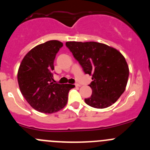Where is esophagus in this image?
Wrapping results in <instances>:
<instances>
[{"instance_id": "obj_1", "label": "esophagus", "mask_w": 150, "mask_h": 150, "mask_svg": "<svg viewBox=\"0 0 150 150\" xmlns=\"http://www.w3.org/2000/svg\"><path fill=\"white\" fill-rule=\"evenodd\" d=\"M75 86H76V87H80V86H80L79 83H76V84H75Z\"/></svg>"}]
</instances>
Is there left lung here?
Wrapping results in <instances>:
<instances>
[{
    "instance_id": "left-lung-1",
    "label": "left lung",
    "mask_w": 150,
    "mask_h": 150,
    "mask_svg": "<svg viewBox=\"0 0 150 150\" xmlns=\"http://www.w3.org/2000/svg\"><path fill=\"white\" fill-rule=\"evenodd\" d=\"M86 74L92 76V95L85 99L88 105L103 109L114 104L126 88L129 69L116 49L97 42H66Z\"/></svg>"
}]
</instances>
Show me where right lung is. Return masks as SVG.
Segmentation results:
<instances>
[{
	"instance_id": "right-lung-1",
	"label": "right lung",
	"mask_w": 150,
	"mask_h": 150,
	"mask_svg": "<svg viewBox=\"0 0 150 150\" xmlns=\"http://www.w3.org/2000/svg\"><path fill=\"white\" fill-rule=\"evenodd\" d=\"M62 46L59 40L38 45L25 55L18 67L17 78L21 92L31 107L40 112L53 113L63 109L69 91L75 87L54 83V60Z\"/></svg>"
}]
</instances>
